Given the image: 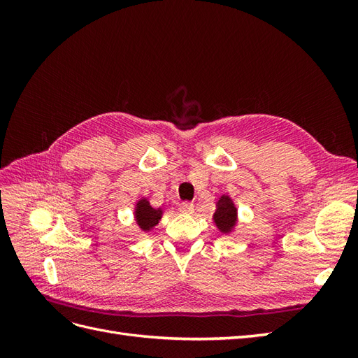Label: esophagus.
Here are the masks:
<instances>
[{"instance_id": "1", "label": "esophagus", "mask_w": 358, "mask_h": 358, "mask_svg": "<svg viewBox=\"0 0 358 358\" xmlns=\"http://www.w3.org/2000/svg\"><path fill=\"white\" fill-rule=\"evenodd\" d=\"M179 212L185 213V215H191L194 212V204L189 201H182L179 204Z\"/></svg>"}]
</instances>
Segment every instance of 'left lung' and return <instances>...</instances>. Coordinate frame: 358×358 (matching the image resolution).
Returning a JSON list of instances; mask_svg holds the SVG:
<instances>
[{
  "mask_svg": "<svg viewBox=\"0 0 358 358\" xmlns=\"http://www.w3.org/2000/svg\"><path fill=\"white\" fill-rule=\"evenodd\" d=\"M213 221L221 233H230L237 221V209L229 196H222L216 203Z\"/></svg>",
  "mask_w": 358,
  "mask_h": 358,
  "instance_id": "8db88e82",
  "label": "left lung"
}]
</instances>
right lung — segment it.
Segmentation results:
<instances>
[{
    "instance_id": "obj_1",
    "label": "right lung",
    "mask_w": 358,
    "mask_h": 358,
    "mask_svg": "<svg viewBox=\"0 0 358 358\" xmlns=\"http://www.w3.org/2000/svg\"><path fill=\"white\" fill-rule=\"evenodd\" d=\"M162 210L161 209H154L150 203L148 201V199H142L138 200L136 204V212H134V218L137 225L142 229L143 231H149L150 229L158 224V221L161 220Z\"/></svg>"
}]
</instances>
